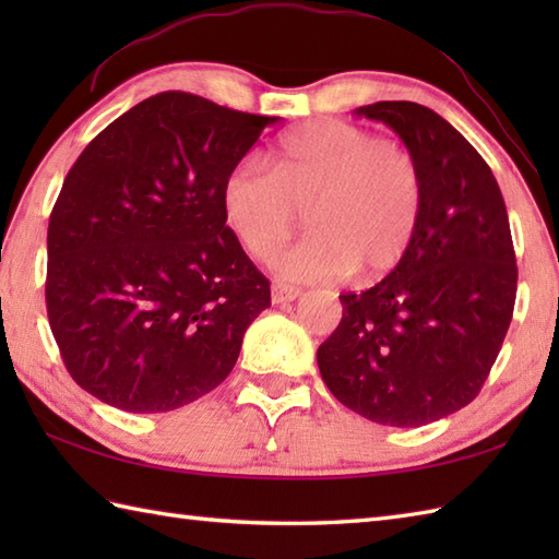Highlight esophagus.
<instances>
[{"instance_id":"1","label":"esophagus","mask_w":559,"mask_h":559,"mask_svg":"<svg viewBox=\"0 0 559 559\" xmlns=\"http://www.w3.org/2000/svg\"><path fill=\"white\" fill-rule=\"evenodd\" d=\"M300 295H302L300 288L286 286V283H276V286H273V290H271V298H273V302H276V305L293 302L295 298H300Z\"/></svg>"}]
</instances>
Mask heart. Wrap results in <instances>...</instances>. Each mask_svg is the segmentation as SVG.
<instances>
[{
  "mask_svg": "<svg viewBox=\"0 0 559 559\" xmlns=\"http://www.w3.org/2000/svg\"><path fill=\"white\" fill-rule=\"evenodd\" d=\"M423 173L413 153L346 122H312L281 141L273 168L242 158L223 180L221 209L249 254L269 261L298 233H314L276 259L290 283L382 276L399 266L418 230Z\"/></svg>",
  "mask_w": 559,
  "mask_h": 559,
  "instance_id": "1",
  "label": "heart"
}]
</instances>
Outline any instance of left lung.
Listing matches in <instances>:
<instances>
[{
    "instance_id": "left-lung-1",
    "label": "left lung",
    "mask_w": 559,
    "mask_h": 559,
    "mask_svg": "<svg viewBox=\"0 0 559 559\" xmlns=\"http://www.w3.org/2000/svg\"><path fill=\"white\" fill-rule=\"evenodd\" d=\"M423 173V213L406 257L365 293L338 295L341 324L317 350L343 406L391 427H420L478 396L516 300V257L490 165L418 103L362 105Z\"/></svg>"
}]
</instances>
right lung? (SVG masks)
<instances>
[{
	"label": "right lung",
	"instance_id": "obj_1",
	"mask_svg": "<svg viewBox=\"0 0 559 559\" xmlns=\"http://www.w3.org/2000/svg\"><path fill=\"white\" fill-rule=\"evenodd\" d=\"M278 117L165 91L117 117L64 177L45 302L71 379L127 413L182 408L237 362L271 288L221 209Z\"/></svg>",
	"mask_w": 559,
	"mask_h": 559
}]
</instances>
